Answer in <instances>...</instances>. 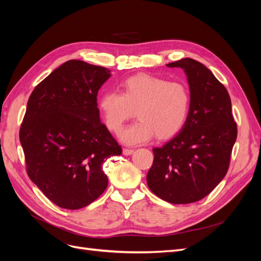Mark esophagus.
<instances>
[{"instance_id": "obj_1", "label": "esophagus", "mask_w": 261, "mask_h": 261, "mask_svg": "<svg viewBox=\"0 0 261 261\" xmlns=\"http://www.w3.org/2000/svg\"><path fill=\"white\" fill-rule=\"evenodd\" d=\"M134 152V149H129V148H124L123 149V153L125 154V155H129V154H132Z\"/></svg>"}]
</instances>
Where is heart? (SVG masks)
I'll return each instance as SVG.
<instances>
[{
    "mask_svg": "<svg viewBox=\"0 0 261 261\" xmlns=\"http://www.w3.org/2000/svg\"><path fill=\"white\" fill-rule=\"evenodd\" d=\"M191 107V93L180 82H169L151 75H136L124 81L122 93L102 94L99 108L108 129L118 133L133 117L138 118L122 134L128 145L144 143L153 135L158 139L171 138L183 128Z\"/></svg>",
    "mask_w": 261,
    "mask_h": 261,
    "instance_id": "b5f03b06",
    "label": "heart"
}]
</instances>
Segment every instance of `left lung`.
<instances>
[{
  "mask_svg": "<svg viewBox=\"0 0 261 261\" xmlns=\"http://www.w3.org/2000/svg\"><path fill=\"white\" fill-rule=\"evenodd\" d=\"M181 67L191 89V107L180 133L153 148L147 184L154 195L171 203H191L209 195L230 167L238 137L231 98L206 66L193 59L168 64Z\"/></svg>",
  "mask_w": 261,
  "mask_h": 261,
  "instance_id": "1",
  "label": "left lung"
}]
</instances>
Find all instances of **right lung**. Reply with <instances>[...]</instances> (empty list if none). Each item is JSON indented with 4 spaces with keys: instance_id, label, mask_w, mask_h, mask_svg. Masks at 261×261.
I'll list each match as a JSON object with an SVG mask.
<instances>
[{
    "instance_id": "right-lung-1",
    "label": "right lung",
    "mask_w": 261,
    "mask_h": 261,
    "mask_svg": "<svg viewBox=\"0 0 261 261\" xmlns=\"http://www.w3.org/2000/svg\"><path fill=\"white\" fill-rule=\"evenodd\" d=\"M111 70L70 60L39 83L19 130L29 178L57 206L76 210L106 191L102 164L122 147L100 121L97 96Z\"/></svg>"
}]
</instances>
